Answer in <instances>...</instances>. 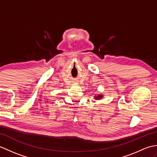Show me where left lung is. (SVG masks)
I'll return each mask as SVG.
<instances>
[{
    "mask_svg": "<svg viewBox=\"0 0 157 157\" xmlns=\"http://www.w3.org/2000/svg\"><path fill=\"white\" fill-rule=\"evenodd\" d=\"M94 99H96V100H101L103 98V95L101 94H99L94 96Z\"/></svg>",
    "mask_w": 157,
    "mask_h": 157,
    "instance_id": "1",
    "label": "left lung"
}]
</instances>
